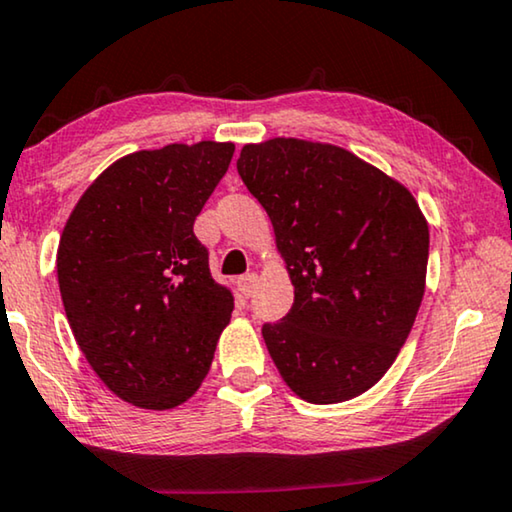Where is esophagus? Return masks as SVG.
I'll list each match as a JSON object with an SVG mask.
<instances>
[{"mask_svg":"<svg viewBox=\"0 0 512 512\" xmlns=\"http://www.w3.org/2000/svg\"><path fill=\"white\" fill-rule=\"evenodd\" d=\"M236 287H239L241 297L250 299L255 294V287H257V276L255 273H246V276H241L239 280H236Z\"/></svg>","mask_w":512,"mask_h":512,"instance_id":"1","label":"esophagus"}]
</instances>
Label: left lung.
Returning a JSON list of instances; mask_svg holds the SVG:
<instances>
[{"label":"left lung","instance_id":"left-lung-1","mask_svg":"<svg viewBox=\"0 0 512 512\" xmlns=\"http://www.w3.org/2000/svg\"><path fill=\"white\" fill-rule=\"evenodd\" d=\"M241 181L269 213L294 304L262 336L308 403H338L385 376L413 329L429 259L406 187L348 150L301 139L243 146Z\"/></svg>","mask_w":512,"mask_h":512}]
</instances>
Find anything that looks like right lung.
Instances as JSON below:
<instances>
[{
	"instance_id": "add662e5",
	"label": "right lung",
	"mask_w": 512,
	"mask_h": 512,
	"mask_svg": "<svg viewBox=\"0 0 512 512\" xmlns=\"http://www.w3.org/2000/svg\"><path fill=\"white\" fill-rule=\"evenodd\" d=\"M234 143H171L122 157L78 199L57 280L78 348L122 401L181 406L211 369L234 297L208 269L194 220Z\"/></svg>"
}]
</instances>
